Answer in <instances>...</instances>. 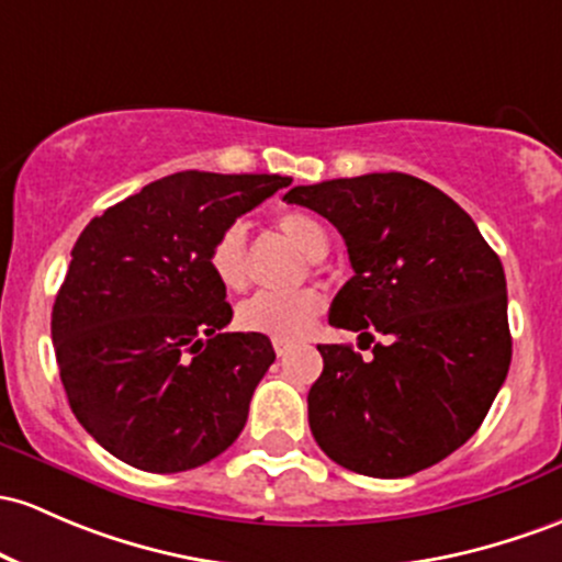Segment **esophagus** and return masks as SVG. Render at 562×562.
<instances>
[{"mask_svg": "<svg viewBox=\"0 0 562 562\" xmlns=\"http://www.w3.org/2000/svg\"><path fill=\"white\" fill-rule=\"evenodd\" d=\"M274 351H277V357H285L288 351H291V344H285V341H274Z\"/></svg>", "mask_w": 562, "mask_h": 562, "instance_id": "obj_1", "label": "esophagus"}]
</instances>
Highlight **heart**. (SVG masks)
<instances>
[{
	"instance_id": "obj_1",
	"label": "heart",
	"mask_w": 562,
	"mask_h": 562,
	"mask_svg": "<svg viewBox=\"0 0 562 562\" xmlns=\"http://www.w3.org/2000/svg\"><path fill=\"white\" fill-rule=\"evenodd\" d=\"M277 232L304 252L310 261H319L328 256L330 237L317 215L304 211H288L277 215ZM207 269L221 288L226 291H243L248 282V245H245L243 224H229L218 232L207 250ZM323 312V295L314 288H301L295 293H258L237 306V328L245 333L274 338V341H299Z\"/></svg>"
}]
</instances>
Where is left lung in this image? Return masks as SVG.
Masks as SVG:
<instances>
[{"mask_svg":"<svg viewBox=\"0 0 562 562\" xmlns=\"http://www.w3.org/2000/svg\"><path fill=\"white\" fill-rule=\"evenodd\" d=\"M288 202L328 218L355 277L328 323L357 330L373 360L319 344L310 427L336 464L408 477L437 464L483 424L507 379L512 336L502 261L440 189L405 172L293 187Z\"/></svg>","mask_w":562,"mask_h":562,"instance_id":"obj_1","label":"left lung"}]
</instances>
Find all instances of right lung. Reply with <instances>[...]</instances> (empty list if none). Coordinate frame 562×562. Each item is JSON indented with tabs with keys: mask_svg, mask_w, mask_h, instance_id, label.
<instances>
[{
	"mask_svg": "<svg viewBox=\"0 0 562 562\" xmlns=\"http://www.w3.org/2000/svg\"><path fill=\"white\" fill-rule=\"evenodd\" d=\"M282 187L291 178L172 172L79 234L53 304L60 381L77 422L135 470L207 464L248 422L274 349L224 333L232 306L207 250Z\"/></svg>",
	"mask_w": 562,
	"mask_h": 562,
	"instance_id": "right-lung-1",
	"label": "right lung"
}]
</instances>
